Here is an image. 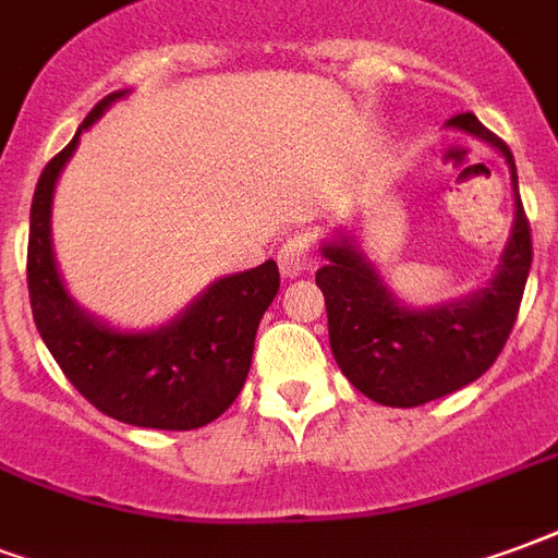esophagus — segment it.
<instances>
[{
	"label": "esophagus",
	"instance_id": "34e87169",
	"mask_svg": "<svg viewBox=\"0 0 558 558\" xmlns=\"http://www.w3.org/2000/svg\"><path fill=\"white\" fill-rule=\"evenodd\" d=\"M312 267H315V250H312L308 238L294 234V238L284 240L282 250H279V270H282V276L294 279V276H303Z\"/></svg>",
	"mask_w": 558,
	"mask_h": 558
}]
</instances>
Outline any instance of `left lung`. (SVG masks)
<instances>
[{
	"label": "left lung",
	"instance_id": "8db88e82",
	"mask_svg": "<svg viewBox=\"0 0 558 558\" xmlns=\"http://www.w3.org/2000/svg\"><path fill=\"white\" fill-rule=\"evenodd\" d=\"M449 128L494 145L511 172L514 226L487 288L458 303L410 308L389 294L356 240L339 238L320 246L327 264L315 282L327 303L332 356L365 398L386 408H418L478 380L506 348L532 267L530 219L511 150L473 112L449 118Z\"/></svg>",
	"mask_w": 558,
	"mask_h": 558
}]
</instances>
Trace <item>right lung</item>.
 Returning <instances> with one entry per match:
<instances>
[{
  "label": "right lung",
  "instance_id": "1",
  "mask_svg": "<svg viewBox=\"0 0 558 558\" xmlns=\"http://www.w3.org/2000/svg\"><path fill=\"white\" fill-rule=\"evenodd\" d=\"M124 95L104 97L40 172L28 217V300L40 339L85 401L128 425L193 430L222 416L246 384L255 332L279 291V267L264 262L222 276L184 315L148 332L112 329L73 303L52 258V190L80 133Z\"/></svg>",
  "mask_w": 558,
  "mask_h": 558
}]
</instances>
